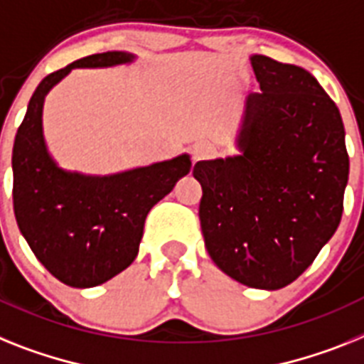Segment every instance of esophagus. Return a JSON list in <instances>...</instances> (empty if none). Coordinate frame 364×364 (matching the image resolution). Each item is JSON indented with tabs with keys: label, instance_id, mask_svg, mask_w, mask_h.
<instances>
[{
	"label": "esophagus",
	"instance_id": "esophagus-1",
	"mask_svg": "<svg viewBox=\"0 0 364 364\" xmlns=\"http://www.w3.org/2000/svg\"><path fill=\"white\" fill-rule=\"evenodd\" d=\"M215 146L209 144V142H198V144L192 146V161H203V159H209L215 155Z\"/></svg>",
	"mask_w": 364,
	"mask_h": 364
}]
</instances>
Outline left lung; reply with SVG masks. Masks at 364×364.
Here are the masks:
<instances>
[{
	"mask_svg": "<svg viewBox=\"0 0 364 364\" xmlns=\"http://www.w3.org/2000/svg\"><path fill=\"white\" fill-rule=\"evenodd\" d=\"M242 155L194 164L201 233L220 270L276 291L300 277L337 231L350 172L341 112L307 70L253 55Z\"/></svg>",
	"mask_w": 364,
	"mask_h": 364,
	"instance_id": "1",
	"label": "left lung"
}]
</instances>
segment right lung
Here are the masks:
<instances>
[{"instance_id": "add662e5", "label": "right lung", "mask_w": 364, "mask_h": 364, "mask_svg": "<svg viewBox=\"0 0 364 364\" xmlns=\"http://www.w3.org/2000/svg\"><path fill=\"white\" fill-rule=\"evenodd\" d=\"M122 51L88 55L57 70L36 87L12 149V203L18 228L36 259L64 285H102L139 253L149 209L191 172V159L136 168L109 177L66 173L55 166L42 139L46 94L72 68L129 63Z\"/></svg>"}]
</instances>
